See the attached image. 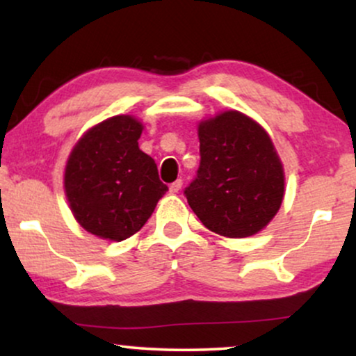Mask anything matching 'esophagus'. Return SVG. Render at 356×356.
<instances>
[{
	"instance_id": "34e87169",
	"label": "esophagus",
	"mask_w": 356,
	"mask_h": 356,
	"mask_svg": "<svg viewBox=\"0 0 356 356\" xmlns=\"http://www.w3.org/2000/svg\"><path fill=\"white\" fill-rule=\"evenodd\" d=\"M181 186H183L181 179H177V181H173L172 184H170V193L177 194V193L179 191V189H181Z\"/></svg>"
}]
</instances>
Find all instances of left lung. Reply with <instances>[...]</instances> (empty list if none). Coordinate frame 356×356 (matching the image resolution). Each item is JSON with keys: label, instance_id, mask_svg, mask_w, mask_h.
Masks as SVG:
<instances>
[{"label": "left lung", "instance_id": "1", "mask_svg": "<svg viewBox=\"0 0 356 356\" xmlns=\"http://www.w3.org/2000/svg\"><path fill=\"white\" fill-rule=\"evenodd\" d=\"M201 165L184 189L202 225L227 238H246L267 227L285 194L284 165L270 136L236 110L197 126Z\"/></svg>", "mask_w": 356, "mask_h": 356}]
</instances>
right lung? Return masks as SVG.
Instances as JSON below:
<instances>
[{
    "instance_id": "obj_1",
    "label": "right lung",
    "mask_w": 356,
    "mask_h": 356,
    "mask_svg": "<svg viewBox=\"0 0 356 356\" xmlns=\"http://www.w3.org/2000/svg\"><path fill=\"white\" fill-rule=\"evenodd\" d=\"M143 129L134 116H111L87 129L67 157V204L77 223L102 240L133 236L168 191L154 159L139 149Z\"/></svg>"
}]
</instances>
